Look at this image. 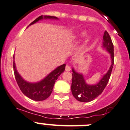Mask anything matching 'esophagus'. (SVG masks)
<instances>
[{"instance_id":"1","label":"esophagus","mask_w":130,"mask_h":130,"mask_svg":"<svg viewBox=\"0 0 130 130\" xmlns=\"http://www.w3.org/2000/svg\"><path fill=\"white\" fill-rule=\"evenodd\" d=\"M65 70H66L67 72H69V71H70L71 70L70 67L69 65H67L66 67H65Z\"/></svg>"}]
</instances>
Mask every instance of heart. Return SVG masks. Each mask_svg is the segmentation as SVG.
I'll use <instances>...</instances> for the list:
<instances>
[{
	"instance_id": "1",
	"label": "heart",
	"mask_w": 130,
	"mask_h": 130,
	"mask_svg": "<svg viewBox=\"0 0 130 130\" xmlns=\"http://www.w3.org/2000/svg\"><path fill=\"white\" fill-rule=\"evenodd\" d=\"M83 35H85V32H83Z\"/></svg>"
}]
</instances>
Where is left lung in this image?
Masks as SVG:
<instances>
[{"label":"left lung","mask_w":130,"mask_h":130,"mask_svg":"<svg viewBox=\"0 0 130 130\" xmlns=\"http://www.w3.org/2000/svg\"><path fill=\"white\" fill-rule=\"evenodd\" d=\"M103 41V47L110 54L112 64L107 73L104 75L98 84L94 85H88L82 74L76 72L73 68L72 69V92L75 99L79 102H86L93 101L101 94L109 82L114 64V52L112 39L107 31L104 34Z\"/></svg>","instance_id":"8db88e82"}]
</instances>
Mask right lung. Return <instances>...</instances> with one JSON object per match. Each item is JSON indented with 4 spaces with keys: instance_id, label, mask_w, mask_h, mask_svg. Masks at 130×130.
Here are the masks:
<instances>
[{
    "instance_id": "add662e5",
    "label": "right lung",
    "mask_w": 130,
    "mask_h": 130,
    "mask_svg": "<svg viewBox=\"0 0 130 130\" xmlns=\"http://www.w3.org/2000/svg\"><path fill=\"white\" fill-rule=\"evenodd\" d=\"M43 18L44 19H47V18L49 19H58L55 17H42V15H41L37 18L35 21H32L29 25H32ZM65 64H63L55 68L42 81L35 83H31L27 82L21 78V76L17 72L15 61H13L14 75H15V79H16L17 83L20 89L26 96L36 101H44L49 98L52 93L55 81L57 79L58 77L61 75V73H62L65 71Z\"/></svg>"
}]
</instances>
